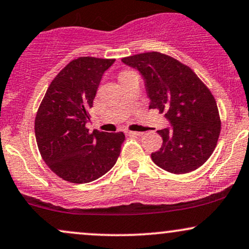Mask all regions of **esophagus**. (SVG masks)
I'll use <instances>...</instances> for the list:
<instances>
[{
	"label": "esophagus",
	"instance_id": "obj_1",
	"mask_svg": "<svg viewBox=\"0 0 249 249\" xmlns=\"http://www.w3.org/2000/svg\"><path fill=\"white\" fill-rule=\"evenodd\" d=\"M127 136H132V137H138V136H142V132H137V131H126Z\"/></svg>",
	"mask_w": 249,
	"mask_h": 249
}]
</instances>
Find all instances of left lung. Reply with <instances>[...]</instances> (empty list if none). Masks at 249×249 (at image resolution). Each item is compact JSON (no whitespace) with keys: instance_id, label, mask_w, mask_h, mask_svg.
I'll use <instances>...</instances> for the list:
<instances>
[{"instance_id":"obj_1","label":"left lung","mask_w":249,"mask_h":249,"mask_svg":"<svg viewBox=\"0 0 249 249\" xmlns=\"http://www.w3.org/2000/svg\"><path fill=\"white\" fill-rule=\"evenodd\" d=\"M145 81L149 109L164 112L170 127L159 130L162 146L151 154L157 166L173 174L199 168L213 153L220 118L213 95L191 68L172 56L147 52L123 58Z\"/></svg>"}]
</instances>
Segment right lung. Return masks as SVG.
<instances>
[{
    "label": "right lung",
    "mask_w": 249,
    "mask_h": 249,
    "mask_svg": "<svg viewBox=\"0 0 249 249\" xmlns=\"http://www.w3.org/2000/svg\"><path fill=\"white\" fill-rule=\"evenodd\" d=\"M115 59L81 56L71 61L47 88L35 121L41 158L53 173L71 183L95 181L115 166L123 132L86 127L104 71Z\"/></svg>",
    "instance_id": "add662e5"
}]
</instances>
